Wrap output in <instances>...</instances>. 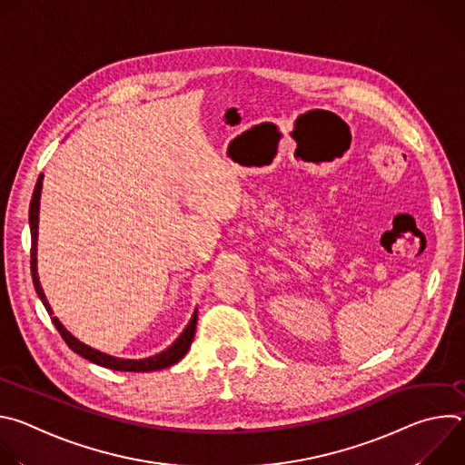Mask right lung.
Here are the masks:
<instances>
[{"label":"right lung","mask_w":465,"mask_h":465,"mask_svg":"<svg viewBox=\"0 0 465 465\" xmlns=\"http://www.w3.org/2000/svg\"><path fill=\"white\" fill-rule=\"evenodd\" d=\"M40 191H42V174L38 176V182L35 185L33 191V198H31V206H29V224H31V276H33V283L36 289V294L40 296L44 307L47 309L56 331L60 333V337L64 339V342L70 346V350H74L77 355L88 359L94 364L110 368V370H117V371H154V370H162L167 366H173L174 362H178L187 350L191 348L193 337H194V329H196V312L193 314L191 322L187 323V327L183 329V333L176 339V342L173 346H169L165 351L149 357V359H140V361H128V359H117V357H110L106 353H101L86 344H83L81 341H77L74 335H70L68 331L64 329V325L58 322L56 316H53V311L45 300V294L40 287L38 282V274H36V239H38V208H40Z\"/></svg>","instance_id":"add662e5"}]
</instances>
